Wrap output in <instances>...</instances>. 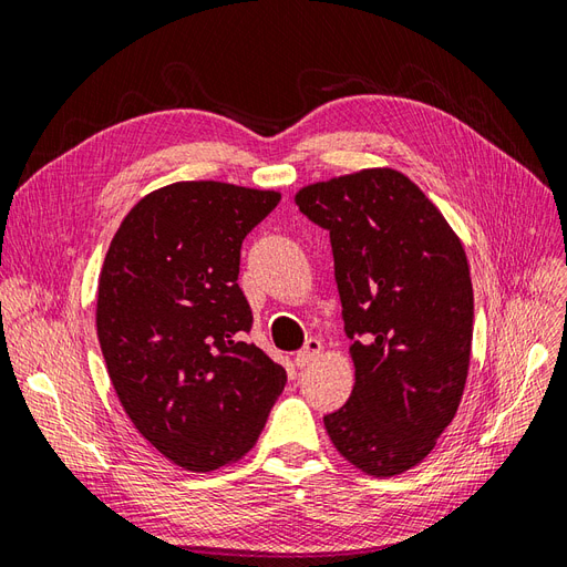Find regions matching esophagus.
I'll list each match as a JSON object with an SVG mask.
<instances>
[{
    "mask_svg": "<svg viewBox=\"0 0 567 567\" xmlns=\"http://www.w3.org/2000/svg\"><path fill=\"white\" fill-rule=\"evenodd\" d=\"M321 340H317V338H310V340H307L305 342V348L296 354V367H307V364H310L312 362V359L317 357V354H321Z\"/></svg>",
    "mask_w": 567,
    "mask_h": 567,
    "instance_id": "1",
    "label": "esophagus"
}]
</instances>
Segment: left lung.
Listing matches in <instances>:
<instances>
[{"label": "left lung", "mask_w": 567, "mask_h": 567, "mask_svg": "<svg viewBox=\"0 0 567 567\" xmlns=\"http://www.w3.org/2000/svg\"><path fill=\"white\" fill-rule=\"evenodd\" d=\"M302 215L329 231L350 400L323 416L336 450L373 477L414 468L456 416L471 364L473 284L454 229L392 167L302 186Z\"/></svg>", "instance_id": "1"}]
</instances>
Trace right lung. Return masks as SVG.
Instances as JSON below:
<instances>
[{
    "label": "right lung",
    "mask_w": 567,
    "mask_h": 567,
    "mask_svg": "<svg viewBox=\"0 0 567 567\" xmlns=\"http://www.w3.org/2000/svg\"><path fill=\"white\" fill-rule=\"evenodd\" d=\"M279 192L177 182L123 219L99 277L96 333L125 414L177 466L208 473L260 437L286 371L246 333L241 244Z\"/></svg>",
    "instance_id": "obj_1"
}]
</instances>
